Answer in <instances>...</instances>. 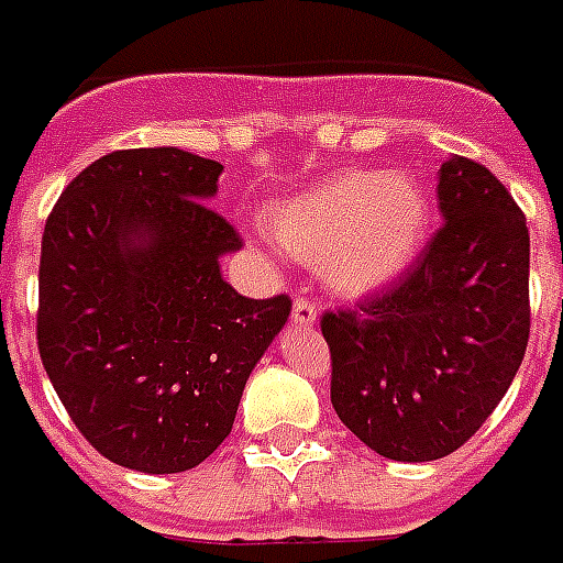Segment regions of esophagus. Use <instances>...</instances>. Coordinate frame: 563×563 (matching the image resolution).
Listing matches in <instances>:
<instances>
[{
  "instance_id": "esophagus-1",
  "label": "esophagus",
  "mask_w": 563,
  "mask_h": 563,
  "mask_svg": "<svg viewBox=\"0 0 563 563\" xmlns=\"http://www.w3.org/2000/svg\"><path fill=\"white\" fill-rule=\"evenodd\" d=\"M291 321H295L297 327H314V323H318V306H314L309 297L297 295L295 306H291Z\"/></svg>"
}]
</instances>
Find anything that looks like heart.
<instances>
[{
	"mask_svg": "<svg viewBox=\"0 0 563 563\" xmlns=\"http://www.w3.org/2000/svg\"><path fill=\"white\" fill-rule=\"evenodd\" d=\"M268 231L295 257L323 266L338 291L369 295L422 254L431 199L410 173L350 170L272 205Z\"/></svg>",
	"mask_w": 563,
	"mask_h": 563,
	"instance_id": "obj_1",
	"label": "heart"
}]
</instances>
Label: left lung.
<instances>
[{
    "label": "left lung",
    "mask_w": 563,
    "mask_h": 563,
    "mask_svg": "<svg viewBox=\"0 0 563 563\" xmlns=\"http://www.w3.org/2000/svg\"><path fill=\"white\" fill-rule=\"evenodd\" d=\"M442 228L393 289L321 318L332 408L367 448L431 463L468 442L529 341V231L500 178L451 155Z\"/></svg>",
    "instance_id": "1"
}]
</instances>
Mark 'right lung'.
I'll list each match as a JSON object with an SVG mask.
<instances>
[{"instance_id": "add662e5", "label": "right lung", "mask_w": 563, "mask_h": 563, "mask_svg": "<svg viewBox=\"0 0 563 563\" xmlns=\"http://www.w3.org/2000/svg\"><path fill=\"white\" fill-rule=\"evenodd\" d=\"M219 173L176 147L118 150L71 178L45 222L40 358L77 431L132 472L208 460L289 321L286 295L222 280L219 257L242 240L208 205Z\"/></svg>"}]
</instances>
